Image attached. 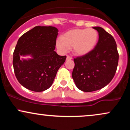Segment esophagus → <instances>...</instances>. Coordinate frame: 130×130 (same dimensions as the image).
Wrapping results in <instances>:
<instances>
[{"instance_id":"esophagus-1","label":"esophagus","mask_w":130,"mask_h":130,"mask_svg":"<svg viewBox=\"0 0 130 130\" xmlns=\"http://www.w3.org/2000/svg\"><path fill=\"white\" fill-rule=\"evenodd\" d=\"M67 60H71V57L70 56H67V59H66Z\"/></svg>"}]
</instances>
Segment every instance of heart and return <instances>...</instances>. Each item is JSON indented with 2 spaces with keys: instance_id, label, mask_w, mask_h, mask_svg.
<instances>
[{
  "instance_id": "obj_1",
  "label": "heart",
  "mask_w": 130,
  "mask_h": 130,
  "mask_svg": "<svg viewBox=\"0 0 130 130\" xmlns=\"http://www.w3.org/2000/svg\"><path fill=\"white\" fill-rule=\"evenodd\" d=\"M99 33L94 29H73L63 34L56 41L57 49L66 53L68 48L76 56L89 54L96 48L99 42Z\"/></svg>"
}]
</instances>
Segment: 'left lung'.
I'll list each match as a JSON object with an SVG mask.
<instances>
[{
	"mask_svg": "<svg viewBox=\"0 0 130 130\" xmlns=\"http://www.w3.org/2000/svg\"><path fill=\"white\" fill-rule=\"evenodd\" d=\"M99 33V42L89 54L74 58L72 77L76 87L86 92L107 86L114 77L119 62L114 38L101 27H93Z\"/></svg>",
	"mask_w": 130,
	"mask_h": 130,
	"instance_id": "left-lung-1",
	"label": "left lung"
}]
</instances>
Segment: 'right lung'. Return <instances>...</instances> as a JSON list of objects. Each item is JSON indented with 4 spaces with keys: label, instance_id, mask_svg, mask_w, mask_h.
<instances>
[{
    "label": "right lung",
    "instance_id": "add662e5",
    "mask_svg": "<svg viewBox=\"0 0 130 130\" xmlns=\"http://www.w3.org/2000/svg\"><path fill=\"white\" fill-rule=\"evenodd\" d=\"M58 32L55 27L36 26L19 38L13 53V65L16 78L23 87L40 92L52 86L67 57L54 51ZM26 56L30 58H20Z\"/></svg>",
    "mask_w": 130,
    "mask_h": 130
}]
</instances>
